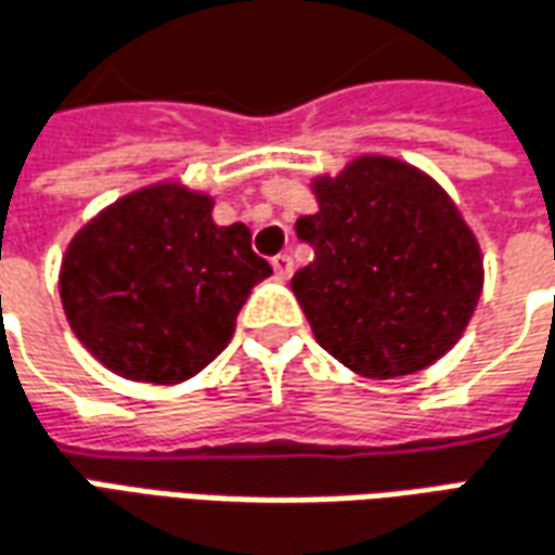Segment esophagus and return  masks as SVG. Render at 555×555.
Masks as SVG:
<instances>
[{"label":"esophagus","mask_w":555,"mask_h":555,"mask_svg":"<svg viewBox=\"0 0 555 555\" xmlns=\"http://www.w3.org/2000/svg\"><path fill=\"white\" fill-rule=\"evenodd\" d=\"M273 264V270H276V276L279 279H288L291 273H294V258H291L288 251H279L276 258L270 261Z\"/></svg>","instance_id":"1"}]
</instances>
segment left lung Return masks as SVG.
Returning <instances> with one entry per match:
<instances>
[{
  "mask_svg": "<svg viewBox=\"0 0 555 555\" xmlns=\"http://www.w3.org/2000/svg\"><path fill=\"white\" fill-rule=\"evenodd\" d=\"M297 219L315 258L291 291L318 345L366 378L412 375L451 351L483 288L475 234L441 185L397 158L363 156L315 180Z\"/></svg>",
  "mask_w": 555,
  "mask_h": 555,
  "instance_id": "left-lung-1",
  "label": "left lung"
}]
</instances>
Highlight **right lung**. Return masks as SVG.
<instances>
[{
  "label": "right lung",
  "instance_id": "1",
  "mask_svg": "<svg viewBox=\"0 0 555 555\" xmlns=\"http://www.w3.org/2000/svg\"><path fill=\"white\" fill-rule=\"evenodd\" d=\"M270 273L246 224L219 228L210 197L162 183L119 197L77 231L60 297L99 363L131 382L177 385L216 360L240 306Z\"/></svg>",
  "mask_w": 555,
  "mask_h": 555
}]
</instances>
